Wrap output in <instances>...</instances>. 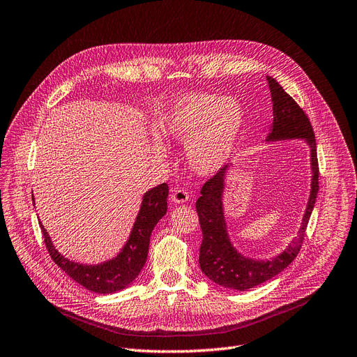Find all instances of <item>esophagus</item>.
Here are the masks:
<instances>
[{"mask_svg":"<svg viewBox=\"0 0 357 357\" xmlns=\"http://www.w3.org/2000/svg\"><path fill=\"white\" fill-rule=\"evenodd\" d=\"M170 200L174 204H183L190 200V195L185 190H181V188H174L172 190V195H170Z\"/></svg>","mask_w":357,"mask_h":357,"instance_id":"34e87169","label":"esophagus"}]
</instances>
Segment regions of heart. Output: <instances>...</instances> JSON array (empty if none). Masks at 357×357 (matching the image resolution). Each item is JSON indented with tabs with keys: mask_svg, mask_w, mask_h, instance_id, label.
I'll use <instances>...</instances> for the list:
<instances>
[{
	"mask_svg": "<svg viewBox=\"0 0 357 357\" xmlns=\"http://www.w3.org/2000/svg\"><path fill=\"white\" fill-rule=\"evenodd\" d=\"M165 135L185 142L190 167L200 175H215L232 155L244 126L241 102L210 92L181 96L158 122ZM154 151L163 154L160 142Z\"/></svg>",
	"mask_w": 357,
	"mask_h": 357,
	"instance_id": "obj_1",
	"label": "heart"
}]
</instances>
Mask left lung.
Segmentation results:
<instances>
[{"instance_id": "obj_1", "label": "left lung", "mask_w": 357, "mask_h": 357, "mask_svg": "<svg viewBox=\"0 0 357 357\" xmlns=\"http://www.w3.org/2000/svg\"><path fill=\"white\" fill-rule=\"evenodd\" d=\"M268 82L272 96L273 121L268 128V134L263 142L303 139L307 144L310 150L312 172L310 191L300 229L293 243L280 255L260 260L247 257L240 253L232 244L229 236L223 195H225L227 190V175L234 163L220 169L212 179H208L204 183L200 191L202 195L195 203L203 232V243L199 257L200 268L207 278L212 280L215 284L223 288L238 289V291H245V289L272 280L273 276L282 272L294 260L300 252L303 238H305L306 227L314 207L316 195L319 191L316 139L309 119L305 112L298 107V104L282 89L276 79L268 76Z\"/></svg>"}]
</instances>
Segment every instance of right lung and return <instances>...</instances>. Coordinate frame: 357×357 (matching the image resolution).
<instances>
[{
	"label": "right lung",
	"mask_w": 357,
	"mask_h": 357,
	"mask_svg": "<svg viewBox=\"0 0 357 357\" xmlns=\"http://www.w3.org/2000/svg\"><path fill=\"white\" fill-rule=\"evenodd\" d=\"M167 183H160V185L151 188L142 195L134 227H132L121 252L109 260L97 263V265H85V263L64 257L52 244L51 236L43 223L39 222L51 259L61 271H64L66 275L92 293L112 294L122 291L135 281L145 265L151 232L157 222L167 212Z\"/></svg>",
	"instance_id": "right-lung-1"
}]
</instances>
